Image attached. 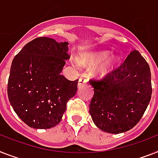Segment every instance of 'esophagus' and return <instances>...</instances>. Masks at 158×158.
Listing matches in <instances>:
<instances>
[{"mask_svg": "<svg viewBox=\"0 0 158 158\" xmlns=\"http://www.w3.org/2000/svg\"><path fill=\"white\" fill-rule=\"evenodd\" d=\"M88 83V79H85V78H83V77H80L79 79V83H78V85L82 86L83 84H85V83Z\"/></svg>", "mask_w": 158, "mask_h": 158, "instance_id": "34e87169", "label": "esophagus"}]
</instances>
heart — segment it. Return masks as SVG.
Segmentation results:
<instances>
[{"label":"heart","instance_id":"b5f03b06","mask_svg":"<svg viewBox=\"0 0 158 158\" xmlns=\"http://www.w3.org/2000/svg\"><path fill=\"white\" fill-rule=\"evenodd\" d=\"M109 54H110V52H108V51L89 53V54L83 55L79 59V61H80V63L83 64V65L93 66V65H97V64L104 61L106 57H108ZM118 61V57H115V56L111 57L107 61H105L103 65H101V67L97 70V73L101 75H107L114 70V68L116 66Z\"/></svg>","mask_w":158,"mask_h":158}]
</instances>
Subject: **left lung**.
Instances as JSON below:
<instances>
[{"mask_svg": "<svg viewBox=\"0 0 158 158\" xmlns=\"http://www.w3.org/2000/svg\"><path fill=\"white\" fill-rule=\"evenodd\" d=\"M89 82L94 88L89 113L97 127L106 132L118 134L134 127L151 100V71L138 50L101 79Z\"/></svg>", "mask_w": 158, "mask_h": 158, "instance_id": "1", "label": "left lung"}]
</instances>
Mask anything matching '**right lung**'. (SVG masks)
<instances>
[{
	"label": "right lung",
	"mask_w": 158,
	"mask_h": 158,
	"mask_svg": "<svg viewBox=\"0 0 158 158\" xmlns=\"http://www.w3.org/2000/svg\"><path fill=\"white\" fill-rule=\"evenodd\" d=\"M68 43L38 37L13 59L8 79L9 101L17 115L31 127L47 129L58 124L68 101L76 93L78 79L61 75L70 58Z\"/></svg>",
	"instance_id": "obj_1"
}]
</instances>
